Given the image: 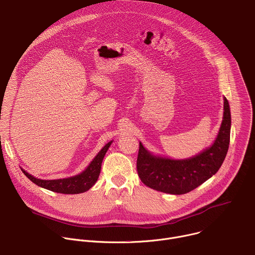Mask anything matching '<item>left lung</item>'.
I'll return each instance as SVG.
<instances>
[{
    "label": "left lung",
    "instance_id": "obj_1",
    "mask_svg": "<svg viewBox=\"0 0 255 255\" xmlns=\"http://www.w3.org/2000/svg\"><path fill=\"white\" fill-rule=\"evenodd\" d=\"M231 115L224 98V116L214 144L195 157L174 160L150 154L139 143L137 172L142 183L153 190L172 194H187L214 175L221 167L230 142Z\"/></svg>",
    "mask_w": 255,
    "mask_h": 255
}]
</instances>
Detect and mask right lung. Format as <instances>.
I'll use <instances>...</instances> for the list:
<instances>
[{
	"label": "right lung",
	"instance_id": "right-lung-1",
	"mask_svg": "<svg viewBox=\"0 0 255 255\" xmlns=\"http://www.w3.org/2000/svg\"><path fill=\"white\" fill-rule=\"evenodd\" d=\"M111 143L112 141L107 143L102 148V150L97 154V156L94 158V160L91 162V164L87 167V169L76 176H71L68 178H61V179L44 180V179L34 177L33 175L26 172L24 169H22V171L31 181H33L35 185L44 188L46 190H49L55 193H60V194H68V195L81 194L90 190L98 180V177L101 172L103 158L107 150L109 149V147H110Z\"/></svg>",
	"mask_w": 255,
	"mask_h": 255
}]
</instances>
